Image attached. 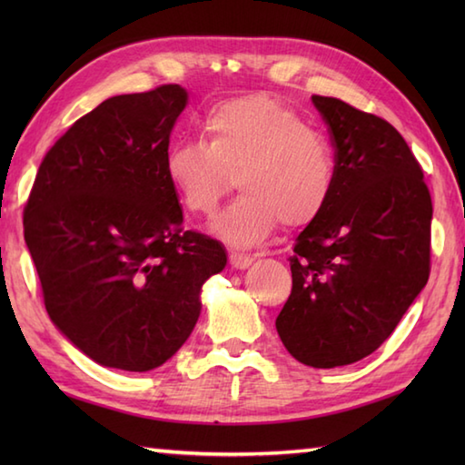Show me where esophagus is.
Wrapping results in <instances>:
<instances>
[{"instance_id": "1", "label": "esophagus", "mask_w": 465, "mask_h": 465, "mask_svg": "<svg viewBox=\"0 0 465 465\" xmlns=\"http://www.w3.org/2000/svg\"><path fill=\"white\" fill-rule=\"evenodd\" d=\"M252 262H253V258L248 253H242V252H232L230 253V263H232V268H235V270H245L248 265H252Z\"/></svg>"}]
</instances>
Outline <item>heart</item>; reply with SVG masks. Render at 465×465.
<instances>
[{
    "instance_id": "obj_1",
    "label": "heart",
    "mask_w": 465,
    "mask_h": 465,
    "mask_svg": "<svg viewBox=\"0 0 465 465\" xmlns=\"http://www.w3.org/2000/svg\"><path fill=\"white\" fill-rule=\"evenodd\" d=\"M163 170L185 210L205 217L215 213L235 177L243 193L213 227L238 245L265 240L282 222L290 230L312 225L335 185L328 137L263 94L215 104L203 117V142L173 143Z\"/></svg>"
}]
</instances>
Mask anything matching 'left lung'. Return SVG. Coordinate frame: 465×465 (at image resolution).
Listing matches in <instances>:
<instances>
[{"label":"left lung","instance_id":"obj_1","mask_svg":"<svg viewBox=\"0 0 465 465\" xmlns=\"http://www.w3.org/2000/svg\"><path fill=\"white\" fill-rule=\"evenodd\" d=\"M312 102L335 147V185L293 245L275 328L295 360L330 370L378 350L428 283L433 207L396 127L338 97Z\"/></svg>","mask_w":465,"mask_h":465}]
</instances>
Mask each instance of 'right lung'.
<instances>
[{
    "instance_id": "add662e5",
    "label": "right lung",
    "mask_w": 465,
    "mask_h": 465,
    "mask_svg": "<svg viewBox=\"0 0 465 465\" xmlns=\"http://www.w3.org/2000/svg\"><path fill=\"white\" fill-rule=\"evenodd\" d=\"M185 104L177 84L105 100L49 147L24 207L49 318L107 368L170 360L200 318L203 282L225 268L220 242L183 230L163 170Z\"/></svg>"
}]
</instances>
